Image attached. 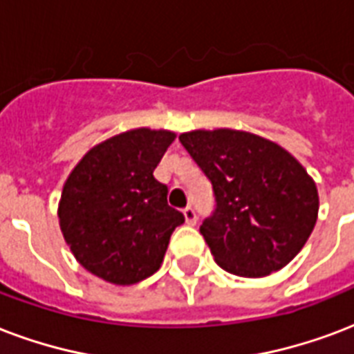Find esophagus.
Instances as JSON below:
<instances>
[{
    "label": "esophagus",
    "instance_id": "34e87169",
    "mask_svg": "<svg viewBox=\"0 0 354 354\" xmlns=\"http://www.w3.org/2000/svg\"><path fill=\"white\" fill-rule=\"evenodd\" d=\"M183 215H185V223L187 225H196V221H198V215H196V209L193 206H187L183 209Z\"/></svg>",
    "mask_w": 354,
    "mask_h": 354
}]
</instances>
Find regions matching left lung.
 I'll return each instance as SVG.
<instances>
[{
  "mask_svg": "<svg viewBox=\"0 0 354 354\" xmlns=\"http://www.w3.org/2000/svg\"><path fill=\"white\" fill-rule=\"evenodd\" d=\"M212 182L215 207L201 225L213 258L237 277H266L288 266L314 230L319 198L291 153L236 129L180 135Z\"/></svg>",
  "mask_w": 354,
  "mask_h": 354,
  "instance_id": "obj_1",
  "label": "left lung"
}]
</instances>
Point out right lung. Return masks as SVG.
I'll return each instance as SVG.
<instances>
[{"label": "right lung", "mask_w": 354, "mask_h": 354, "mask_svg": "<svg viewBox=\"0 0 354 354\" xmlns=\"http://www.w3.org/2000/svg\"><path fill=\"white\" fill-rule=\"evenodd\" d=\"M174 141L165 129H131L85 153L64 183L59 221L75 260L113 284L141 282L161 266L185 221L169 206L153 169Z\"/></svg>", "instance_id": "1"}]
</instances>
